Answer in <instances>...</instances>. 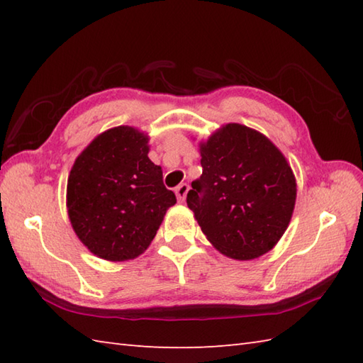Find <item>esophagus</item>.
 <instances>
[{
    "mask_svg": "<svg viewBox=\"0 0 363 363\" xmlns=\"http://www.w3.org/2000/svg\"><path fill=\"white\" fill-rule=\"evenodd\" d=\"M189 184H181V186H177L176 187V196H177V199H179V201H184V199H186V196H187V194H189Z\"/></svg>",
    "mask_w": 363,
    "mask_h": 363,
    "instance_id": "1",
    "label": "esophagus"
}]
</instances>
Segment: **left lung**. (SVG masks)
<instances>
[{
  "label": "left lung",
  "mask_w": 363,
  "mask_h": 363,
  "mask_svg": "<svg viewBox=\"0 0 363 363\" xmlns=\"http://www.w3.org/2000/svg\"><path fill=\"white\" fill-rule=\"evenodd\" d=\"M201 167L187 206L209 242L238 260L272 250L296 199L295 176L282 152L257 130L230 123L201 143Z\"/></svg>",
  "instance_id": "left-lung-1"
}]
</instances>
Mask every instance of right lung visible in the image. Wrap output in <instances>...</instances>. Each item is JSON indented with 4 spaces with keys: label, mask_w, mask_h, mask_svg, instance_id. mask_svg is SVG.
Masks as SVG:
<instances>
[{
    "label": "right lung",
    "mask_w": 363,
    "mask_h": 363,
    "mask_svg": "<svg viewBox=\"0 0 363 363\" xmlns=\"http://www.w3.org/2000/svg\"><path fill=\"white\" fill-rule=\"evenodd\" d=\"M148 137L129 126L98 135L68 176V217L95 256L121 262L148 248L176 196L148 157Z\"/></svg>",
    "instance_id": "1"
}]
</instances>
